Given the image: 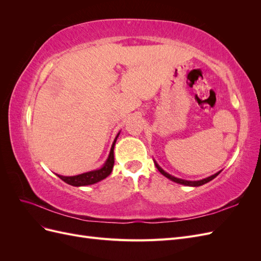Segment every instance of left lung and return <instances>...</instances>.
<instances>
[{
  "label": "left lung",
  "instance_id": "1",
  "mask_svg": "<svg viewBox=\"0 0 261 261\" xmlns=\"http://www.w3.org/2000/svg\"><path fill=\"white\" fill-rule=\"evenodd\" d=\"M154 164H155L156 169L159 170V172L161 173L162 175H164L165 177H168L169 179H171V180H173V181H175V183H177V184L186 185V186H193V187L201 186V185H203V184L208 183V181H210V180H212L215 177H217V176L220 174V172H221V171H220V172L216 173V174H213V175H211V176H209V177H207V178H203V179H200V180H186V179H181V178H177V177H175V176L170 175L169 173H167L164 170H162V168L159 167V164H158L155 161H154Z\"/></svg>",
  "mask_w": 261,
  "mask_h": 261
}]
</instances>
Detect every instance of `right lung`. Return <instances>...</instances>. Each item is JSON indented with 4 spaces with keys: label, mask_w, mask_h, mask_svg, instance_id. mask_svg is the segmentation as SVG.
I'll list each match as a JSON object with an SVG mask.
<instances>
[{
    "label": "right lung",
    "mask_w": 261,
    "mask_h": 261,
    "mask_svg": "<svg viewBox=\"0 0 261 261\" xmlns=\"http://www.w3.org/2000/svg\"><path fill=\"white\" fill-rule=\"evenodd\" d=\"M120 135V133L117 134L111 150H110V154L108 156V159L106 161V163L103 164V167L98 170H93L90 172H86L83 173V174L80 175H75V176H63V175H59L57 174L62 180H64L65 183L72 185V186H86V185H92L94 183H98V181L105 179L106 177H108L110 174H111L113 165H114V146L116 143V139Z\"/></svg>",
    "instance_id": "1"
}]
</instances>
